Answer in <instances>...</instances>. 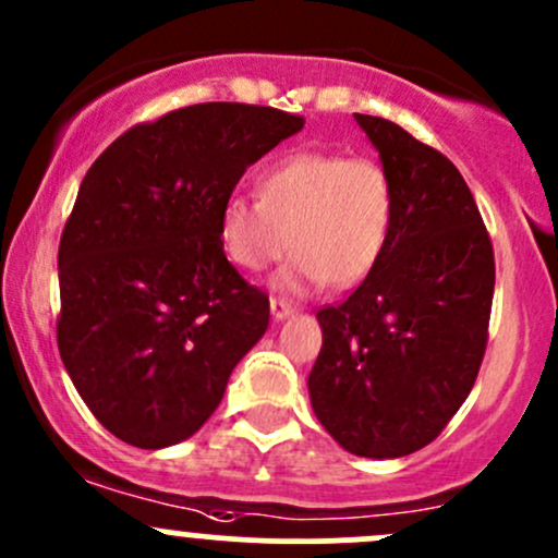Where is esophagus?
<instances>
[{
    "mask_svg": "<svg viewBox=\"0 0 558 558\" xmlns=\"http://www.w3.org/2000/svg\"><path fill=\"white\" fill-rule=\"evenodd\" d=\"M269 311H272L275 320H283V318H289L291 313H294V305H291V302H286V300H272V302H269Z\"/></svg>",
    "mask_w": 558,
    "mask_h": 558,
    "instance_id": "esophagus-1",
    "label": "esophagus"
}]
</instances>
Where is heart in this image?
I'll list each match as a JSON object with an SVG mask.
<instances>
[{"instance_id":"b5f03b06","label":"heart","mask_w":558,"mask_h":558,"mask_svg":"<svg viewBox=\"0 0 558 558\" xmlns=\"http://www.w3.org/2000/svg\"><path fill=\"white\" fill-rule=\"evenodd\" d=\"M393 221V183L369 156L300 150L269 165L258 199L234 194L223 202L218 234L238 267L262 272L289 251L283 289L329 283L353 289L384 256Z\"/></svg>"}]
</instances>
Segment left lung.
<instances>
[{"label": "left lung", "mask_w": 558, "mask_h": 558, "mask_svg": "<svg viewBox=\"0 0 558 558\" xmlns=\"http://www.w3.org/2000/svg\"><path fill=\"white\" fill-rule=\"evenodd\" d=\"M393 183L384 256L340 305L318 311L307 378L320 426L345 451L397 459L429 446L481 369L494 247L464 178L393 121L359 116Z\"/></svg>", "instance_id": "left-lung-1"}]
</instances>
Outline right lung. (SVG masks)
Here are the masks:
<instances>
[{"instance_id":"obj_1","label":"right lung","mask_w":558,"mask_h":558,"mask_svg":"<svg viewBox=\"0 0 558 558\" xmlns=\"http://www.w3.org/2000/svg\"><path fill=\"white\" fill-rule=\"evenodd\" d=\"M305 126L262 105L180 107L92 165L59 243L61 362L99 424L174 446L221 404L269 296L223 253L218 218L253 161Z\"/></svg>"}]
</instances>
